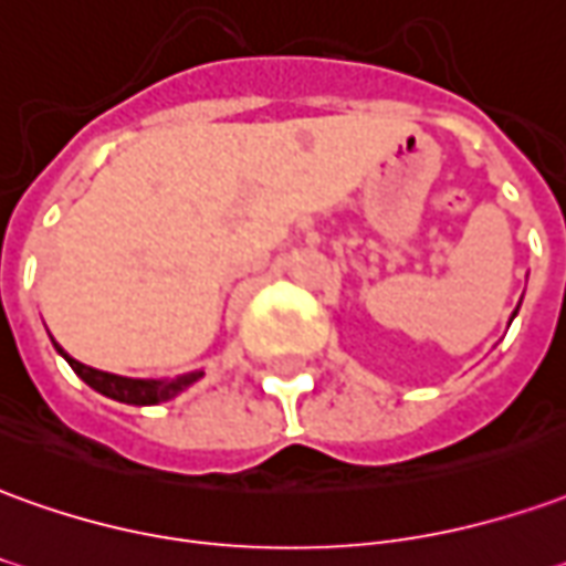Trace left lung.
<instances>
[{"mask_svg": "<svg viewBox=\"0 0 566 566\" xmlns=\"http://www.w3.org/2000/svg\"><path fill=\"white\" fill-rule=\"evenodd\" d=\"M515 315H517V310H515V312H512V318H515Z\"/></svg>", "mask_w": 566, "mask_h": 566, "instance_id": "8db88e82", "label": "left lung"}]
</instances>
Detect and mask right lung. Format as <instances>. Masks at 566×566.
Here are the masks:
<instances>
[{"label": "right lung", "mask_w": 566, "mask_h": 566, "mask_svg": "<svg viewBox=\"0 0 566 566\" xmlns=\"http://www.w3.org/2000/svg\"><path fill=\"white\" fill-rule=\"evenodd\" d=\"M54 343V339H51ZM54 349L61 352L66 358V365L76 370L78 377L88 382L94 392L106 395L113 401H122V405H134V407H149V405H161V401H171L177 395L184 392L187 386H192L196 379L205 374V370H189V374H180L174 379H137V377H118V374H106V370H97V367H88L76 361L73 355L54 343Z\"/></svg>", "instance_id": "right-lung-1"}]
</instances>
